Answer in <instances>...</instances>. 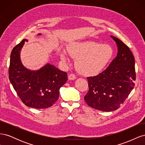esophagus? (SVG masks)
I'll return each instance as SVG.
<instances>
[{
	"label": "esophagus",
	"instance_id": "esophagus-1",
	"mask_svg": "<svg viewBox=\"0 0 145 145\" xmlns=\"http://www.w3.org/2000/svg\"><path fill=\"white\" fill-rule=\"evenodd\" d=\"M76 78V76L74 75V74H69V75L68 76V80H75Z\"/></svg>",
	"mask_w": 145,
	"mask_h": 145
}]
</instances>
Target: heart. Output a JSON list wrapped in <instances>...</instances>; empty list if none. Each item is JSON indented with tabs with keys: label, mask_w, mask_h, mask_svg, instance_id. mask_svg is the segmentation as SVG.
<instances>
[{
	"label": "heart",
	"mask_w": 145,
	"mask_h": 145,
	"mask_svg": "<svg viewBox=\"0 0 145 145\" xmlns=\"http://www.w3.org/2000/svg\"><path fill=\"white\" fill-rule=\"evenodd\" d=\"M68 52L76 59L75 67L77 71L86 77L97 76L104 71L114 56L110 45L93 41L72 43L68 46ZM60 57L63 62L67 61L66 51L61 52Z\"/></svg>",
	"instance_id": "heart-1"
}]
</instances>
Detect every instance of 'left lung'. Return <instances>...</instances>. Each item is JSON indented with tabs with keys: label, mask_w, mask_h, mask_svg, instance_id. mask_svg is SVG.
<instances>
[{
	"label": "left lung",
	"mask_w": 145,
	"mask_h": 145,
	"mask_svg": "<svg viewBox=\"0 0 145 145\" xmlns=\"http://www.w3.org/2000/svg\"><path fill=\"white\" fill-rule=\"evenodd\" d=\"M116 43L117 54L99 75L87 78L89 91L84 97L89 106L102 111L119 108L134 87L135 60L129 47L111 36Z\"/></svg>",
	"instance_id": "obj_1"
}]
</instances>
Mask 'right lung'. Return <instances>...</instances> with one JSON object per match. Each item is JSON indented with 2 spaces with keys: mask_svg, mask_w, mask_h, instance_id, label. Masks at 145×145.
<instances>
[{
  "mask_svg": "<svg viewBox=\"0 0 145 145\" xmlns=\"http://www.w3.org/2000/svg\"><path fill=\"white\" fill-rule=\"evenodd\" d=\"M25 42H28L27 39L22 40L11 51L9 79L17 95L27 106L49 108L58 100L60 88L67 82V74L50 63L37 70L26 68L20 60V51Z\"/></svg>",
  "mask_w": 145,
  "mask_h": 145,
  "instance_id": "obj_1",
  "label": "right lung"
}]
</instances>
